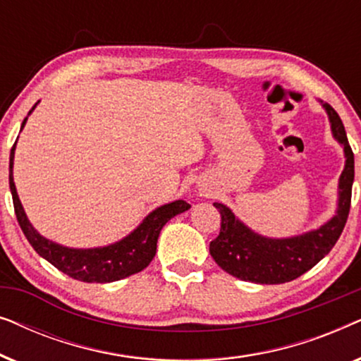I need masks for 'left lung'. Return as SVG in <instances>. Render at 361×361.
I'll return each instance as SVG.
<instances>
[{
    "label": "left lung",
    "mask_w": 361,
    "mask_h": 361,
    "mask_svg": "<svg viewBox=\"0 0 361 361\" xmlns=\"http://www.w3.org/2000/svg\"><path fill=\"white\" fill-rule=\"evenodd\" d=\"M320 103L329 115L332 136L342 145L345 154V167L338 179L337 212L315 230L289 238H269L256 233L235 216L228 207L215 202L214 207L221 215V228L210 243V255L221 269L235 278L256 284L289 283L329 255L342 235L352 202L353 151L338 113L329 103Z\"/></svg>",
    "instance_id": "1"
}]
</instances>
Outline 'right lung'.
<instances>
[{"mask_svg": "<svg viewBox=\"0 0 361 361\" xmlns=\"http://www.w3.org/2000/svg\"><path fill=\"white\" fill-rule=\"evenodd\" d=\"M37 103L31 108L27 116L34 111ZM27 116L24 118L21 131L26 125ZM14 149H16V142H14L11 154H9V189H11L14 212H16L19 226H21L24 236H26L39 256L47 259L63 274L71 276L77 281H83V283H113V281L125 279L128 276L140 273L154 258L157 238H159L162 226L171 219H174L176 215L190 209V205L184 200L169 202V204L157 207L149 215H146L145 220L130 235H126L125 238L116 241V243L98 246V248H68V246L59 245L56 241L42 236L27 220V215L23 209L21 200H19L13 179Z\"/></svg>", "mask_w": 361, "mask_h": 361, "instance_id": "right-lung-1", "label": "right lung"}]
</instances>
